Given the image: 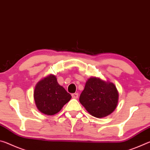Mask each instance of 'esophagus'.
I'll return each mask as SVG.
<instances>
[{
    "instance_id": "34e87169",
    "label": "esophagus",
    "mask_w": 150,
    "mask_h": 150,
    "mask_svg": "<svg viewBox=\"0 0 150 150\" xmlns=\"http://www.w3.org/2000/svg\"><path fill=\"white\" fill-rule=\"evenodd\" d=\"M72 97L73 98H78V96H79V94L78 93H73L71 95Z\"/></svg>"
}]
</instances>
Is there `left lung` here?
Segmentation results:
<instances>
[{
    "mask_svg": "<svg viewBox=\"0 0 150 150\" xmlns=\"http://www.w3.org/2000/svg\"><path fill=\"white\" fill-rule=\"evenodd\" d=\"M118 98V91L113 83L91 77L85 83L79 102L91 115L100 118L110 115L115 110Z\"/></svg>",
    "mask_w": 150,
    "mask_h": 150,
    "instance_id": "left-lung-1",
    "label": "left lung"
}]
</instances>
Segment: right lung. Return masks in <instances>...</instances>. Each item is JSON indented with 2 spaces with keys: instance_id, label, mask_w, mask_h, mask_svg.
I'll use <instances>...</instances> for the list:
<instances>
[{
  "instance_id": "1",
  "label": "right lung",
  "mask_w": 150,
  "mask_h": 150,
  "mask_svg": "<svg viewBox=\"0 0 150 150\" xmlns=\"http://www.w3.org/2000/svg\"><path fill=\"white\" fill-rule=\"evenodd\" d=\"M34 98L39 111L52 116L62 110L71 98V96L59 85L56 76L50 74L36 83Z\"/></svg>"
}]
</instances>
